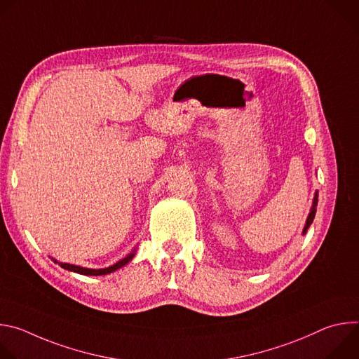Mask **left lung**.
Masks as SVG:
<instances>
[{"instance_id":"obj_1","label":"left lung","mask_w":359,"mask_h":359,"mask_svg":"<svg viewBox=\"0 0 359 359\" xmlns=\"http://www.w3.org/2000/svg\"><path fill=\"white\" fill-rule=\"evenodd\" d=\"M317 204H318V191H316L314 194V198H313V206H311V210L309 213V217H306V222H305V226L302 229V236L306 233V230H309V227L311 226V223L314 222V217H316V212H317Z\"/></svg>"}]
</instances>
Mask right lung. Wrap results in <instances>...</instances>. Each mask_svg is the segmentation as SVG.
Instances as JSON below:
<instances>
[{
  "mask_svg": "<svg viewBox=\"0 0 359 359\" xmlns=\"http://www.w3.org/2000/svg\"><path fill=\"white\" fill-rule=\"evenodd\" d=\"M135 252H136V247H133V250L126 254L123 259H121L118 263L107 267V269H86V267H81V266H75V264H69V263H61L58 260H55L54 257H50V260H53L54 263L60 264L62 269L68 270V271H72V273H78V274H82V276H107V274H111L122 267H125L129 262H132V259L135 257Z\"/></svg>",
  "mask_w": 359,
  "mask_h": 359,
  "instance_id": "obj_1",
  "label": "right lung"
}]
</instances>
